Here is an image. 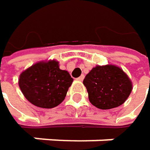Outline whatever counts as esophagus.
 I'll use <instances>...</instances> for the list:
<instances>
[{
	"label": "esophagus",
	"instance_id": "esophagus-1",
	"mask_svg": "<svg viewBox=\"0 0 150 150\" xmlns=\"http://www.w3.org/2000/svg\"><path fill=\"white\" fill-rule=\"evenodd\" d=\"M83 79H84V75H81L80 77H78V78H77V80H78V81H83Z\"/></svg>",
	"mask_w": 150,
	"mask_h": 150
}]
</instances>
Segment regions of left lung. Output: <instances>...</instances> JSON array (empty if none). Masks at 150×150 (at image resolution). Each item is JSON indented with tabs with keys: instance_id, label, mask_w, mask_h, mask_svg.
<instances>
[{
	"instance_id": "obj_1",
	"label": "left lung",
	"mask_w": 150,
	"mask_h": 150,
	"mask_svg": "<svg viewBox=\"0 0 150 150\" xmlns=\"http://www.w3.org/2000/svg\"><path fill=\"white\" fill-rule=\"evenodd\" d=\"M89 102L101 109L122 105L129 96L132 83L122 69L114 65L96 66L83 80Z\"/></svg>"
}]
</instances>
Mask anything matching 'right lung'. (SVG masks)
<instances>
[{
  "label": "right lung",
  "mask_w": 150,
  "mask_h": 150,
  "mask_svg": "<svg viewBox=\"0 0 150 150\" xmlns=\"http://www.w3.org/2000/svg\"><path fill=\"white\" fill-rule=\"evenodd\" d=\"M73 78L59 68L58 62H41L23 71L19 79L20 88L28 102L40 108H52L67 95Z\"/></svg>",
  "instance_id": "right-lung-1"
}]
</instances>
